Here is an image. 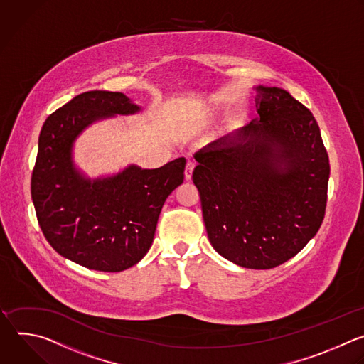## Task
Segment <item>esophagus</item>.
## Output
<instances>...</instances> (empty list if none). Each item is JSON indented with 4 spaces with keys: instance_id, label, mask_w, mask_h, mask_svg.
Here are the masks:
<instances>
[{
    "instance_id": "esophagus-1",
    "label": "esophagus",
    "mask_w": 364,
    "mask_h": 364,
    "mask_svg": "<svg viewBox=\"0 0 364 364\" xmlns=\"http://www.w3.org/2000/svg\"><path fill=\"white\" fill-rule=\"evenodd\" d=\"M193 168H195V162L192 161H188L186 166H185V178L189 181L192 178V172H193Z\"/></svg>"
}]
</instances>
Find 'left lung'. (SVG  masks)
<instances>
[{"mask_svg": "<svg viewBox=\"0 0 364 364\" xmlns=\"http://www.w3.org/2000/svg\"><path fill=\"white\" fill-rule=\"evenodd\" d=\"M257 119L195 154L192 173L213 250L269 269L297 255L321 227L328 155L311 112L279 87H257Z\"/></svg>", "mask_w": 364, "mask_h": 364, "instance_id": "left-lung-1", "label": "left lung"}]
</instances>
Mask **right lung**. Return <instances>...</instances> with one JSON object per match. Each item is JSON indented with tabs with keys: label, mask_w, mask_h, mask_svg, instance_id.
I'll use <instances>...</instances> for the list:
<instances>
[{
	"label": "right lung",
	"mask_w": 364,
	"mask_h": 364,
	"mask_svg": "<svg viewBox=\"0 0 364 364\" xmlns=\"http://www.w3.org/2000/svg\"><path fill=\"white\" fill-rule=\"evenodd\" d=\"M139 110L123 93L92 90L51 113L40 132L31 176L40 228L61 257L89 269L119 272L146 255L166 198L183 182L185 158L93 181L73 164V143L89 124Z\"/></svg>",
	"instance_id": "right-lung-1"
}]
</instances>
